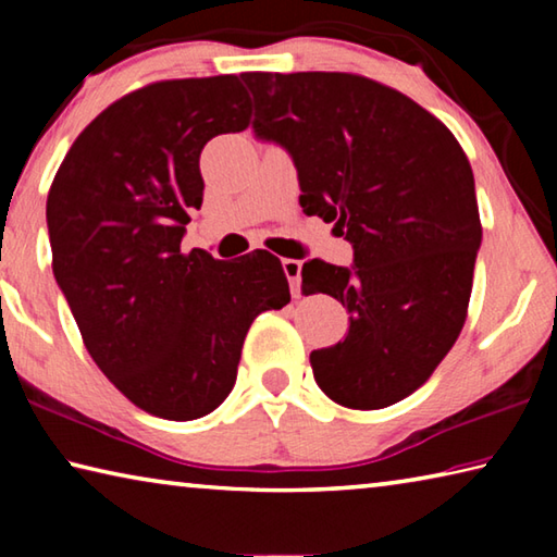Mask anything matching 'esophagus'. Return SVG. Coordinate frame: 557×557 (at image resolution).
Listing matches in <instances>:
<instances>
[{"label": "esophagus", "instance_id": "34e87169", "mask_svg": "<svg viewBox=\"0 0 557 557\" xmlns=\"http://www.w3.org/2000/svg\"><path fill=\"white\" fill-rule=\"evenodd\" d=\"M282 270H285V277L289 282V289H292V297H299V285H301V262L299 260H282Z\"/></svg>", "mask_w": 557, "mask_h": 557}]
</instances>
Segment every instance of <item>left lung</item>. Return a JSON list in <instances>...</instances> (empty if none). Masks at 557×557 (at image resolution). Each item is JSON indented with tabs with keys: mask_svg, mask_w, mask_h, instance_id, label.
<instances>
[{
	"mask_svg": "<svg viewBox=\"0 0 557 557\" xmlns=\"http://www.w3.org/2000/svg\"><path fill=\"white\" fill-rule=\"evenodd\" d=\"M252 132L287 149L307 215L334 223L354 265L309 260L301 292L342 301L348 332L312 351L314 381L354 410L408 398L465 326L482 223L455 135L403 92L354 73H243Z\"/></svg>",
	"mask_w": 557,
	"mask_h": 557,
	"instance_id": "8db88e82",
	"label": "left lung"
}]
</instances>
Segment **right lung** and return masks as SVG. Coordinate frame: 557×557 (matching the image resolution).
Wrapping results in <instances>:
<instances>
[{"instance_id": "obj_1", "label": "right lung", "mask_w": 557, "mask_h": 557, "mask_svg": "<svg viewBox=\"0 0 557 557\" xmlns=\"http://www.w3.org/2000/svg\"><path fill=\"white\" fill-rule=\"evenodd\" d=\"M250 122L238 75L162 81L112 102L55 174L46 223L53 277L92 361L137 408L196 420L228 398L245 334L289 285L268 250L182 252L201 209V149Z\"/></svg>"}]
</instances>
